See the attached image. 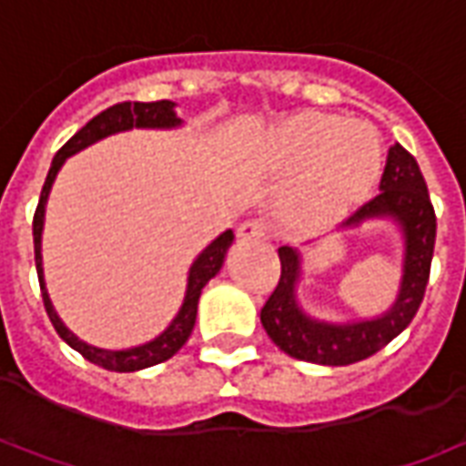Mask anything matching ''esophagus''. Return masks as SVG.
<instances>
[{"label": "esophagus", "instance_id": "esophagus-1", "mask_svg": "<svg viewBox=\"0 0 466 466\" xmlns=\"http://www.w3.org/2000/svg\"><path fill=\"white\" fill-rule=\"evenodd\" d=\"M264 234H267V229H264V224L257 222V219L239 224V229H237V237H239L242 242H249V239H262Z\"/></svg>", "mask_w": 466, "mask_h": 466}]
</instances>
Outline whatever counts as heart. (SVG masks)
I'll use <instances>...</instances> for the list:
<instances>
[{"instance_id": "heart-1", "label": "heart", "mask_w": 466, "mask_h": 466, "mask_svg": "<svg viewBox=\"0 0 466 466\" xmlns=\"http://www.w3.org/2000/svg\"><path fill=\"white\" fill-rule=\"evenodd\" d=\"M264 157L279 174H299L284 197L289 229L322 232L374 189L384 167L380 132L364 122L332 115H297L269 132Z\"/></svg>"}]
</instances>
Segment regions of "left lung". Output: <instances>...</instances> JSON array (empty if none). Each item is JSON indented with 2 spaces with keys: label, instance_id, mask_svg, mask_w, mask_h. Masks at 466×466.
Listing matches in <instances>:
<instances>
[{
  "label": "left lung",
  "instance_id": "left-lung-1",
  "mask_svg": "<svg viewBox=\"0 0 466 466\" xmlns=\"http://www.w3.org/2000/svg\"><path fill=\"white\" fill-rule=\"evenodd\" d=\"M387 222L400 234L401 277L394 302L381 314L360 319H322L307 312L299 297L304 284V252L279 247L282 277L262 307L264 332L294 360L344 367L371 357L401 334L424 299L437 237V217L420 164L401 144L390 147L380 194L342 224L339 234L357 232L364 224ZM314 244H307V252Z\"/></svg>",
  "mask_w": 466,
  "mask_h": 466
}]
</instances>
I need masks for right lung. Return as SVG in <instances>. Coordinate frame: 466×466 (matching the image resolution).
I'll list each match as a JSON object with an SVG mask.
<instances>
[{
	"label": "right lung",
	"instance_id": "right-lung-1",
	"mask_svg": "<svg viewBox=\"0 0 466 466\" xmlns=\"http://www.w3.org/2000/svg\"><path fill=\"white\" fill-rule=\"evenodd\" d=\"M184 122L177 116V105L169 99L162 102H122L99 112L95 119L79 129V132L69 139V142L55 154L49 174H46L45 187H42V197L36 204L35 212V224H32V234H35V262H36V274H39V287H42V299H45V309L49 314V319L55 324L56 334L65 339L72 350H76L85 360L92 364H99L109 371H139L147 367H154L159 361H167L174 357L177 351L182 350L189 334L197 322V307H199V297L207 282L219 274L224 264V257L229 252V247L234 242L232 229H224L219 237H214L212 242L204 247L202 252L194 257V262L189 264V272H187V289H184V299L179 304V309L172 317V322L164 327L162 332L152 337L149 342L134 344V347H124V350H106V347H96V344L85 342L82 337H76L65 319L56 314L49 289L45 282V259H42V232H45V214H46V199L52 192V184H55L56 174L65 167L69 157H75L86 147L102 142L106 137H115V134L132 132V129H182Z\"/></svg>",
	"mask_w": 466,
	"mask_h": 466
}]
</instances>
